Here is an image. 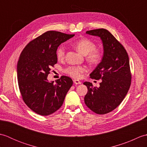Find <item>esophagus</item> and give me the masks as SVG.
I'll use <instances>...</instances> for the list:
<instances>
[{
  "mask_svg": "<svg viewBox=\"0 0 147 147\" xmlns=\"http://www.w3.org/2000/svg\"><path fill=\"white\" fill-rule=\"evenodd\" d=\"M73 82L74 84H76V85H80V84L82 83V82H81L80 80H74Z\"/></svg>",
  "mask_w": 147,
  "mask_h": 147,
  "instance_id": "esophagus-1",
  "label": "esophagus"
}]
</instances>
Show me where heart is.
<instances>
[{
  "instance_id": "b5f03b06",
  "label": "heart",
  "mask_w": 147,
  "mask_h": 147,
  "mask_svg": "<svg viewBox=\"0 0 147 147\" xmlns=\"http://www.w3.org/2000/svg\"><path fill=\"white\" fill-rule=\"evenodd\" d=\"M73 46L78 51L83 55H86V59L92 64H97L100 61L102 54L100 51L95 49L94 43L87 38H82L74 42ZM65 48L64 45H61L56 52V55L59 60L62 59L65 55ZM86 71V68L81 65H71L64 69V72L74 78H80L82 74Z\"/></svg>"
}]
</instances>
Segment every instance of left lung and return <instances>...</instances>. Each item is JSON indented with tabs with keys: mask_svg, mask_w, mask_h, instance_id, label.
<instances>
[{
	"mask_svg": "<svg viewBox=\"0 0 147 147\" xmlns=\"http://www.w3.org/2000/svg\"><path fill=\"white\" fill-rule=\"evenodd\" d=\"M86 33L101 39L104 54L101 62L90 74L92 79H101L100 86L96 88L92 83H83L88 88L84 100L96 114H107L119 105L129 89L131 76L129 57L124 47L108 30L96 29Z\"/></svg>",
	"mask_w": 147,
	"mask_h": 147,
	"instance_id": "8db88e82",
	"label": "left lung"
}]
</instances>
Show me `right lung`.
Wrapping results in <instances>:
<instances>
[{"label":"right lung","mask_w":147,"mask_h":147,"mask_svg":"<svg viewBox=\"0 0 147 147\" xmlns=\"http://www.w3.org/2000/svg\"><path fill=\"white\" fill-rule=\"evenodd\" d=\"M74 36L49 31L31 41L21 52L17 64L19 88L24 102L36 114L48 115L57 111L73 85L67 76H61L55 83L49 82L47 76L57 62L58 47Z\"/></svg>","instance_id":"right-lung-1"}]
</instances>
